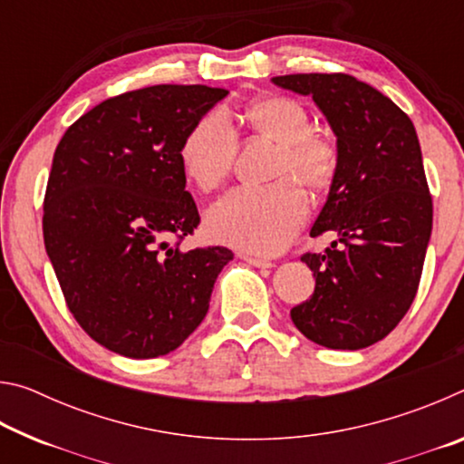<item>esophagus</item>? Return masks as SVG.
Returning <instances> with one entry per match:
<instances>
[{"label": "esophagus", "mask_w": 464, "mask_h": 464, "mask_svg": "<svg viewBox=\"0 0 464 464\" xmlns=\"http://www.w3.org/2000/svg\"><path fill=\"white\" fill-rule=\"evenodd\" d=\"M241 260L251 264V266H256V268H272V266H274L270 260H264V257L249 256V254H241Z\"/></svg>", "instance_id": "34e87169"}]
</instances>
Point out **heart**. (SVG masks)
<instances>
[{"label":"heart","mask_w":464,"mask_h":464,"mask_svg":"<svg viewBox=\"0 0 464 464\" xmlns=\"http://www.w3.org/2000/svg\"><path fill=\"white\" fill-rule=\"evenodd\" d=\"M256 135L278 143L274 178L264 188H235L208 208L210 237L254 254H276L293 239L309 213L307 194L324 190L337 169L335 140L311 129L309 112L288 96L260 98L246 108ZM237 153V132L225 112H208L192 124L179 147L184 174L200 188L213 190L231 171Z\"/></svg>","instance_id":"heart-1"}]
</instances>
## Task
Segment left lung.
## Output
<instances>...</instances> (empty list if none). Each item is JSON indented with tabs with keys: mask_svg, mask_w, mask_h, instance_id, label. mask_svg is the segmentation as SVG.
Wrapping results in <instances>:
<instances>
[{
	"mask_svg": "<svg viewBox=\"0 0 464 464\" xmlns=\"http://www.w3.org/2000/svg\"><path fill=\"white\" fill-rule=\"evenodd\" d=\"M313 102L337 137V169L311 237L334 231L324 254H303L315 293L290 311L298 332L332 350L382 340L410 311L431 235V196L413 122L379 90L345 73L278 75Z\"/></svg>",
	"mask_w": 464,
	"mask_h": 464,
	"instance_id": "left-lung-1",
	"label": "left lung"
}]
</instances>
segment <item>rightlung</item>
<instances>
[{
    "label": "right lung",
    "mask_w": 464,
    "mask_h": 464,
    "mask_svg": "<svg viewBox=\"0 0 464 464\" xmlns=\"http://www.w3.org/2000/svg\"><path fill=\"white\" fill-rule=\"evenodd\" d=\"M208 85H151L104 100L54 149L43 235L69 311L127 358L174 352L208 311L233 251L179 249L200 225L179 147L227 96Z\"/></svg>",
    "instance_id": "obj_1"
}]
</instances>
